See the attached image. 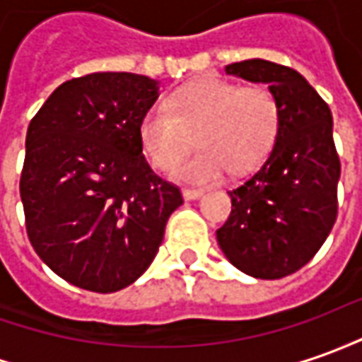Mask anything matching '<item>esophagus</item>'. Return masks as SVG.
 <instances>
[{"mask_svg": "<svg viewBox=\"0 0 362 362\" xmlns=\"http://www.w3.org/2000/svg\"><path fill=\"white\" fill-rule=\"evenodd\" d=\"M182 196H184V200H198V198L204 196V192L192 190V188H184V190H182Z\"/></svg>", "mask_w": 362, "mask_h": 362, "instance_id": "1", "label": "esophagus"}]
</instances>
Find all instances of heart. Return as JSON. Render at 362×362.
Here are the masks:
<instances>
[{
    "label": "heart",
    "mask_w": 362,
    "mask_h": 362,
    "mask_svg": "<svg viewBox=\"0 0 362 362\" xmlns=\"http://www.w3.org/2000/svg\"><path fill=\"white\" fill-rule=\"evenodd\" d=\"M281 127L279 100L267 87H242L226 78H200L182 85L148 109L139 122L146 160L172 172L190 148L200 146L176 170L190 184H214L232 174L255 170L269 156Z\"/></svg>",
    "instance_id": "obj_1"
}]
</instances>
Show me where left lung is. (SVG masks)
<instances>
[{
    "instance_id": "8db88e82",
    "label": "left lung",
    "mask_w": 362,
    "mask_h": 362,
    "mask_svg": "<svg viewBox=\"0 0 362 362\" xmlns=\"http://www.w3.org/2000/svg\"><path fill=\"white\" fill-rule=\"evenodd\" d=\"M228 75L262 83L281 109V127L264 166L235 190L232 214L216 232L228 262L257 279L301 269L337 220L341 162L331 109L295 69L265 59L226 67Z\"/></svg>"
}]
</instances>
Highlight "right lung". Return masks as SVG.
<instances>
[{
	"instance_id": "1",
	"label": "right lung",
	"mask_w": 362,
	"mask_h": 362,
	"mask_svg": "<svg viewBox=\"0 0 362 362\" xmlns=\"http://www.w3.org/2000/svg\"><path fill=\"white\" fill-rule=\"evenodd\" d=\"M158 81L90 73L57 87L29 122L19 182L37 255L81 289L112 293L148 269L182 194L139 142Z\"/></svg>"
}]
</instances>
